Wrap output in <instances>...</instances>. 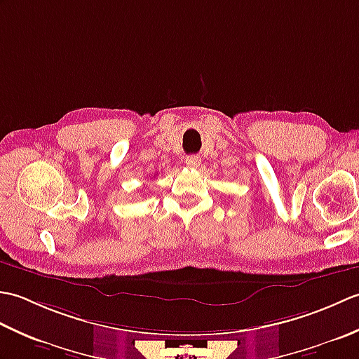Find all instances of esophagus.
<instances>
[{"mask_svg":"<svg viewBox=\"0 0 359 359\" xmlns=\"http://www.w3.org/2000/svg\"><path fill=\"white\" fill-rule=\"evenodd\" d=\"M201 157L199 156H188L187 158H185V163H187V166L188 168H197L201 165Z\"/></svg>","mask_w":359,"mask_h":359,"instance_id":"obj_1","label":"esophagus"}]
</instances>
